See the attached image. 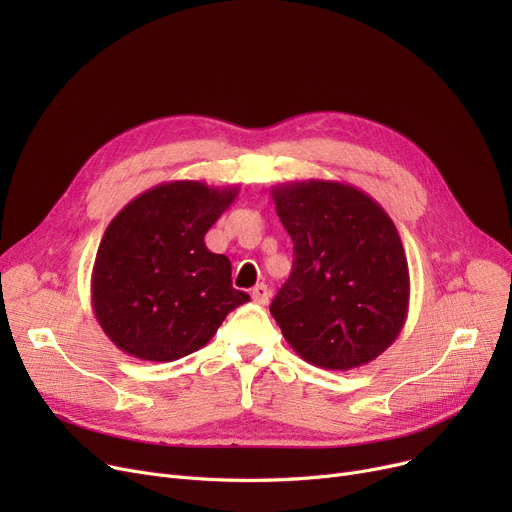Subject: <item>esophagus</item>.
<instances>
[{
    "label": "esophagus",
    "mask_w": 512,
    "mask_h": 512,
    "mask_svg": "<svg viewBox=\"0 0 512 512\" xmlns=\"http://www.w3.org/2000/svg\"><path fill=\"white\" fill-rule=\"evenodd\" d=\"M251 299L259 305H265L267 301H270V290H267L265 284H257L253 290H251Z\"/></svg>",
    "instance_id": "esophagus-1"
}]
</instances>
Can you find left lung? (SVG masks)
<instances>
[{"mask_svg":"<svg viewBox=\"0 0 512 512\" xmlns=\"http://www.w3.org/2000/svg\"><path fill=\"white\" fill-rule=\"evenodd\" d=\"M292 238V274L272 315L294 353L346 371L378 359L409 311V265L390 215L357 186L303 180L272 188Z\"/></svg>","mask_w":512,"mask_h":512,"instance_id":"left-lung-1","label":"left lung"}]
</instances>
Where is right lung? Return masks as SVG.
Segmentation results:
<instances>
[{"mask_svg":"<svg viewBox=\"0 0 512 512\" xmlns=\"http://www.w3.org/2000/svg\"><path fill=\"white\" fill-rule=\"evenodd\" d=\"M236 197V186L164 182L132 199L105 228L91 305L122 353L157 363L182 359L249 301L232 288L230 259L211 253L203 240Z\"/></svg>","mask_w":512,"mask_h":512,"instance_id":"right-lung-1","label":"right lung"}]
</instances>
